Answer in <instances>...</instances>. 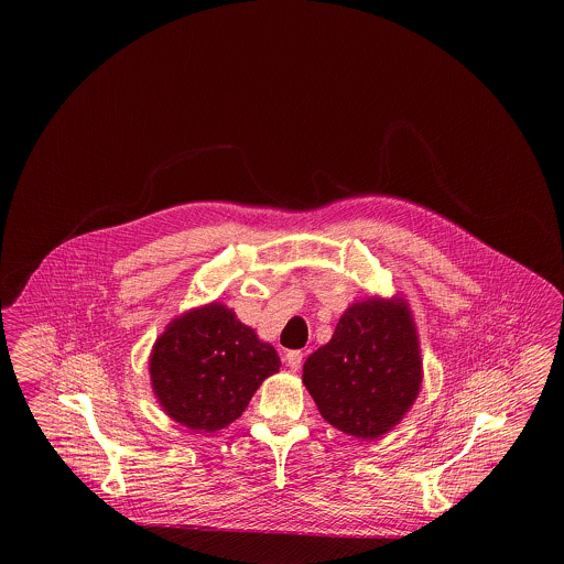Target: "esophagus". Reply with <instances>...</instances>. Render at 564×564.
<instances>
[{
	"mask_svg": "<svg viewBox=\"0 0 564 564\" xmlns=\"http://www.w3.org/2000/svg\"><path fill=\"white\" fill-rule=\"evenodd\" d=\"M302 350H290L288 355H285V364L290 366V370H300V366H302Z\"/></svg>",
	"mask_w": 564,
	"mask_h": 564,
	"instance_id": "obj_1",
	"label": "esophagus"
}]
</instances>
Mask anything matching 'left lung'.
<instances>
[{"instance_id":"8db88e82","label":"left lung","mask_w":564,"mask_h":564,"mask_svg":"<svg viewBox=\"0 0 564 564\" xmlns=\"http://www.w3.org/2000/svg\"><path fill=\"white\" fill-rule=\"evenodd\" d=\"M302 382L323 419L357 440L398 427L423 384L419 332L402 295L352 302L332 340L302 368Z\"/></svg>"}]
</instances>
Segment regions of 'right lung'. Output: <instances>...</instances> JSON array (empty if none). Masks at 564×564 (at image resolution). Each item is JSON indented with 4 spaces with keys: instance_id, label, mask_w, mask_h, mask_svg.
I'll use <instances>...</instances> for the list:
<instances>
[{
    "instance_id": "1",
    "label": "right lung",
    "mask_w": 564,
    "mask_h": 564,
    "mask_svg": "<svg viewBox=\"0 0 564 564\" xmlns=\"http://www.w3.org/2000/svg\"><path fill=\"white\" fill-rule=\"evenodd\" d=\"M279 368L274 347L217 300L166 323L148 359L152 391L162 410L175 423L200 433L235 423Z\"/></svg>"
}]
</instances>
